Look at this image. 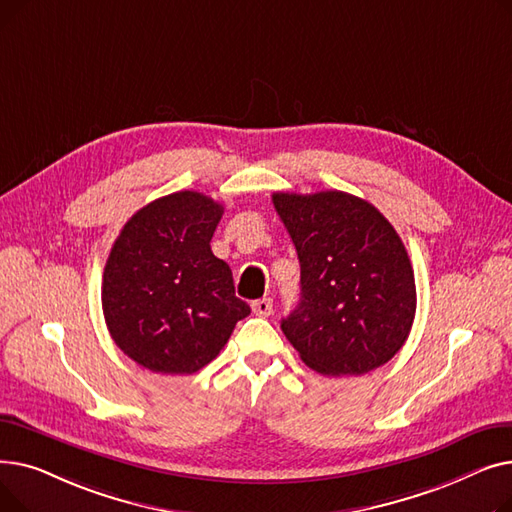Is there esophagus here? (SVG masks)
Listing matches in <instances>:
<instances>
[{"label": "esophagus", "mask_w": 512, "mask_h": 512, "mask_svg": "<svg viewBox=\"0 0 512 512\" xmlns=\"http://www.w3.org/2000/svg\"><path fill=\"white\" fill-rule=\"evenodd\" d=\"M251 309H253V313H255V315H259V317H267V315H272V311H274V301H272L270 297L257 299V301H253V303H251Z\"/></svg>", "instance_id": "esophagus-1"}]
</instances>
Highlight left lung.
Masks as SVG:
<instances>
[{"mask_svg":"<svg viewBox=\"0 0 512 512\" xmlns=\"http://www.w3.org/2000/svg\"><path fill=\"white\" fill-rule=\"evenodd\" d=\"M301 263V301L282 332L321 375H363L409 338L415 274L400 236L365 199L342 191L274 193Z\"/></svg>","mask_w":512,"mask_h":512,"instance_id":"left-lung-1","label":"left lung"}]
</instances>
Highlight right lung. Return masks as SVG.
<instances>
[{
    "label": "right lung",
    "instance_id": "add662e5",
    "mask_svg": "<svg viewBox=\"0 0 512 512\" xmlns=\"http://www.w3.org/2000/svg\"><path fill=\"white\" fill-rule=\"evenodd\" d=\"M224 207L197 191L151 201L124 224L107 257L101 305L120 351L145 369L188 375L220 355L251 307L211 253Z\"/></svg>",
    "mask_w": 512,
    "mask_h": 512
}]
</instances>
